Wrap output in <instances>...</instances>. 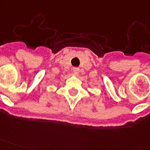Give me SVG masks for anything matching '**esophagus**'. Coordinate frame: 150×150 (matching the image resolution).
<instances>
[{
	"mask_svg": "<svg viewBox=\"0 0 150 150\" xmlns=\"http://www.w3.org/2000/svg\"><path fill=\"white\" fill-rule=\"evenodd\" d=\"M73 72H74L75 74H78L79 72V67H74V68H73Z\"/></svg>",
	"mask_w": 150,
	"mask_h": 150,
	"instance_id": "34e87169",
	"label": "esophagus"
}]
</instances>
